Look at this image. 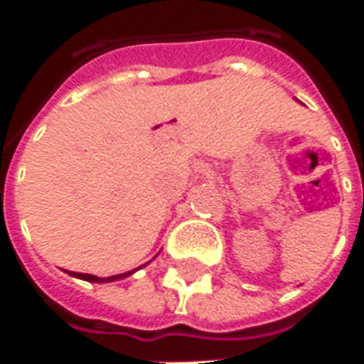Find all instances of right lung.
<instances>
[{
  "label": "right lung",
  "mask_w": 364,
  "mask_h": 364,
  "mask_svg": "<svg viewBox=\"0 0 364 364\" xmlns=\"http://www.w3.org/2000/svg\"><path fill=\"white\" fill-rule=\"evenodd\" d=\"M148 265V263H146ZM144 267V265H142ZM140 269V267H138ZM138 269H134V271H138ZM134 271H127V273H120V274H112V277H95V274H87V273H74V271H66V273H70L72 277H75V279H83V281H90V282H112V281H120V279H127L128 274H132Z\"/></svg>",
  "instance_id": "right-lung-1"
}]
</instances>
